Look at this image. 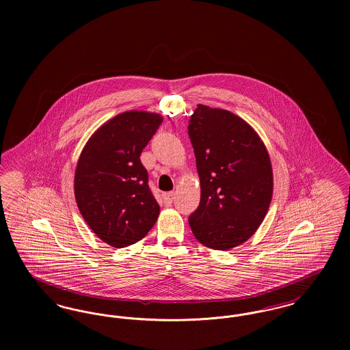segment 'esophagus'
Segmentation results:
<instances>
[{"instance_id":"34e87169","label":"esophagus","mask_w":350,"mask_h":350,"mask_svg":"<svg viewBox=\"0 0 350 350\" xmlns=\"http://www.w3.org/2000/svg\"><path fill=\"white\" fill-rule=\"evenodd\" d=\"M174 191H169V193H164L163 194V198H164V200H165V203H167V204H170L172 202H173V200H174Z\"/></svg>"}]
</instances>
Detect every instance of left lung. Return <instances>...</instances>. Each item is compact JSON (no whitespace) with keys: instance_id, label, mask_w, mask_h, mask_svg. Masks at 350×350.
<instances>
[{"instance_id":"1","label":"left lung","mask_w":350,"mask_h":350,"mask_svg":"<svg viewBox=\"0 0 350 350\" xmlns=\"http://www.w3.org/2000/svg\"><path fill=\"white\" fill-rule=\"evenodd\" d=\"M187 130L200 180L191 231L208 248L231 250L267 215L273 196L269 153L250 124L227 110L198 105Z\"/></svg>"}]
</instances>
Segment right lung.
<instances>
[{
	"instance_id": "right-lung-1",
	"label": "right lung",
	"mask_w": 350,
	"mask_h": 350,
	"mask_svg": "<svg viewBox=\"0 0 350 350\" xmlns=\"http://www.w3.org/2000/svg\"><path fill=\"white\" fill-rule=\"evenodd\" d=\"M161 122L154 113H122L102 124L80 154L75 173L79 210L90 230L114 248L142 240L160 214L140 154Z\"/></svg>"
}]
</instances>
